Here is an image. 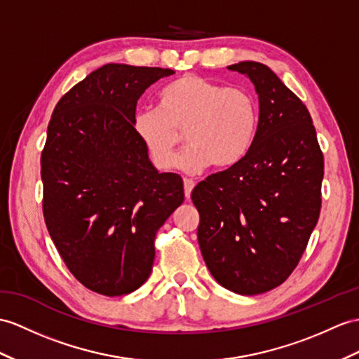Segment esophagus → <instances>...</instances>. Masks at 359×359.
I'll return each mask as SVG.
<instances>
[{
    "mask_svg": "<svg viewBox=\"0 0 359 359\" xmlns=\"http://www.w3.org/2000/svg\"><path fill=\"white\" fill-rule=\"evenodd\" d=\"M195 187V182L191 180H184V195H186V199H190V195H191V190H194Z\"/></svg>",
    "mask_w": 359,
    "mask_h": 359,
    "instance_id": "esophagus-1",
    "label": "esophagus"
}]
</instances>
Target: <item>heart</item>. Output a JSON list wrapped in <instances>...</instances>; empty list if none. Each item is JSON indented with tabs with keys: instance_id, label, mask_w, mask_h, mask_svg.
Masks as SVG:
<instances>
[{
	"instance_id": "b5f03b06",
	"label": "heart",
	"mask_w": 359,
	"mask_h": 359,
	"mask_svg": "<svg viewBox=\"0 0 359 359\" xmlns=\"http://www.w3.org/2000/svg\"><path fill=\"white\" fill-rule=\"evenodd\" d=\"M133 130L158 170H170L177 163L181 133L189 143L178 161L182 170L196 172L210 163L224 169L252 146L257 104L247 90L184 74L160 91L158 108L135 112Z\"/></svg>"
}]
</instances>
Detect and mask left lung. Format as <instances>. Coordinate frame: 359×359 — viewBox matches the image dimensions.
<instances>
[{
  "mask_svg": "<svg viewBox=\"0 0 359 359\" xmlns=\"http://www.w3.org/2000/svg\"><path fill=\"white\" fill-rule=\"evenodd\" d=\"M259 95V125L247 155L191 191L198 242L215 280L256 295L282 285L299 264L321 208L325 161L303 102L269 67L243 60Z\"/></svg>",
  "mask_w": 359,
  "mask_h": 359,
  "instance_id": "left-lung-1",
  "label": "left lung"
}]
</instances>
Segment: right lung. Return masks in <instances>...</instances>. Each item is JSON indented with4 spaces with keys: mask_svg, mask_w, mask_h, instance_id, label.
Masks as SVG:
<instances>
[{
    "mask_svg": "<svg viewBox=\"0 0 359 359\" xmlns=\"http://www.w3.org/2000/svg\"><path fill=\"white\" fill-rule=\"evenodd\" d=\"M175 72L107 64L56 104L41 155L42 210L72 274L108 297L151 276L154 241L184 201L177 173H158L133 130L137 100Z\"/></svg>",
    "mask_w": 359,
    "mask_h": 359,
    "instance_id": "add662e5",
    "label": "right lung"
}]
</instances>
